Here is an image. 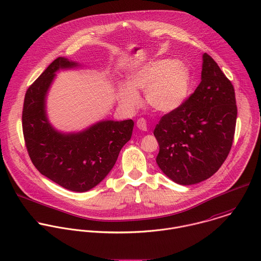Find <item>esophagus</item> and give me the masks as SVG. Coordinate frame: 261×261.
<instances>
[{
    "mask_svg": "<svg viewBox=\"0 0 261 261\" xmlns=\"http://www.w3.org/2000/svg\"><path fill=\"white\" fill-rule=\"evenodd\" d=\"M137 126H138L141 130H143V132H147V129H148V127H147V121H146L145 118H140V119H138V121H137Z\"/></svg>",
    "mask_w": 261,
    "mask_h": 261,
    "instance_id": "esophagus-1",
    "label": "esophagus"
}]
</instances>
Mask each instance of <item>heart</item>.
I'll return each mask as SVG.
<instances>
[{"label":"heart","instance_id":"heart-1","mask_svg":"<svg viewBox=\"0 0 261 261\" xmlns=\"http://www.w3.org/2000/svg\"><path fill=\"white\" fill-rule=\"evenodd\" d=\"M191 74L186 66L174 59L151 61L134 71L128 84L118 86L121 105L135 111L141 105L139 90H146V101L155 112L170 113L177 111L186 100Z\"/></svg>","mask_w":261,"mask_h":261}]
</instances>
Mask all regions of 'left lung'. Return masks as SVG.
Listing matches in <instances>:
<instances>
[{
    "mask_svg": "<svg viewBox=\"0 0 261 261\" xmlns=\"http://www.w3.org/2000/svg\"><path fill=\"white\" fill-rule=\"evenodd\" d=\"M236 117L234 87L213 58L204 53L201 82L194 93L155 125L158 166L180 185L207 180L231 149Z\"/></svg>",
    "mask_w": 261,
    "mask_h": 261,
    "instance_id": "left-lung-1",
    "label": "left lung"
}]
</instances>
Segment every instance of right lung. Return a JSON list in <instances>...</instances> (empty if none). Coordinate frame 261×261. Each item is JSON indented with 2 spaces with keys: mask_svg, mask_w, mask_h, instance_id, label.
I'll return each mask as SVG.
<instances>
[{
  "mask_svg": "<svg viewBox=\"0 0 261 261\" xmlns=\"http://www.w3.org/2000/svg\"><path fill=\"white\" fill-rule=\"evenodd\" d=\"M79 66L55 59L28 88L22 114L26 148L38 171L67 190L86 192L112 171L121 148L130 140L134 120H101L78 133H61L49 122L46 97L55 73Z\"/></svg>",
  "mask_w": 261,
  "mask_h": 261,
  "instance_id": "add662e5",
  "label": "right lung"
}]
</instances>
